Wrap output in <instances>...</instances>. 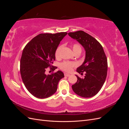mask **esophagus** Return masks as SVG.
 <instances>
[{
  "mask_svg": "<svg viewBox=\"0 0 129 129\" xmlns=\"http://www.w3.org/2000/svg\"><path fill=\"white\" fill-rule=\"evenodd\" d=\"M70 75V74H67V73H64V76H67V77H68V76H69Z\"/></svg>",
  "mask_w": 129,
  "mask_h": 129,
  "instance_id": "esophagus-1",
  "label": "esophagus"
}]
</instances>
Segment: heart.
<instances>
[{
    "label": "heart",
    "mask_w": 129,
    "mask_h": 129,
    "mask_svg": "<svg viewBox=\"0 0 129 129\" xmlns=\"http://www.w3.org/2000/svg\"><path fill=\"white\" fill-rule=\"evenodd\" d=\"M62 47H58L56 49L55 53V55L56 58H59L60 55V50L61 49ZM72 49L74 53H76L77 52H81V47L79 44H74L72 45ZM76 66V63L74 62L70 61H64L61 63L60 68L63 70V71L67 72H71L74 67H75Z\"/></svg>",
    "instance_id": "b5f03b06"
}]
</instances>
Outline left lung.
<instances>
[{"mask_svg":"<svg viewBox=\"0 0 129 129\" xmlns=\"http://www.w3.org/2000/svg\"><path fill=\"white\" fill-rule=\"evenodd\" d=\"M68 35L79 42L85 50L84 61L76 70L81 75L84 72V77L83 79L76 75L77 80L72 85V89L81 97H91L99 92L106 79L108 71L106 55L100 43L84 31L70 32Z\"/></svg>","mask_w":129,"mask_h":129,"instance_id":"1","label":"left lung"}]
</instances>
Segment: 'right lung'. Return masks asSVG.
<instances>
[{
    "instance_id": "right-lung-1",
    "label": "right lung",
    "mask_w": 129,
    "mask_h": 129,
    "mask_svg": "<svg viewBox=\"0 0 129 129\" xmlns=\"http://www.w3.org/2000/svg\"><path fill=\"white\" fill-rule=\"evenodd\" d=\"M67 32L40 34L33 38L23 49L20 60V74L28 91L38 99H46L55 93L58 82L64 74L58 71L47 75L46 70L55 60V53Z\"/></svg>"
}]
</instances>
